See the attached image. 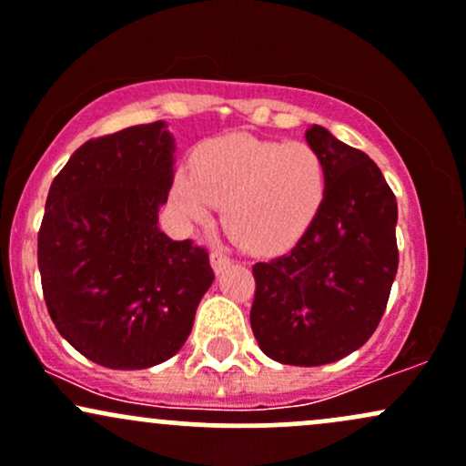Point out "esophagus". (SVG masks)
Instances as JSON below:
<instances>
[{"mask_svg":"<svg viewBox=\"0 0 466 466\" xmlns=\"http://www.w3.org/2000/svg\"><path fill=\"white\" fill-rule=\"evenodd\" d=\"M211 266H213V270H216V275H219L224 268H227V266H231V259H228L224 253H219V250H213Z\"/></svg>","mask_w":466,"mask_h":466,"instance_id":"34e87169","label":"esophagus"}]
</instances>
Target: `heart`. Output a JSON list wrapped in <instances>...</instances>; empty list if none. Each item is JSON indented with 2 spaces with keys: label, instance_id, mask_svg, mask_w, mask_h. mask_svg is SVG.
I'll return each instance as SVG.
<instances>
[{
  "label": "heart",
  "instance_id": "heart-1",
  "mask_svg": "<svg viewBox=\"0 0 466 466\" xmlns=\"http://www.w3.org/2000/svg\"><path fill=\"white\" fill-rule=\"evenodd\" d=\"M328 189L326 165L306 143L228 134L202 143L193 169L180 167L174 200L182 216L205 219L216 202L228 233L247 248L289 247L310 227Z\"/></svg>",
  "mask_w": 466,
  "mask_h": 466
}]
</instances>
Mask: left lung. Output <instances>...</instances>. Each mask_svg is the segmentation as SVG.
<instances>
[{
  "instance_id": "left-lung-1",
  "label": "left lung",
  "mask_w": 466,
  "mask_h": 466,
  "mask_svg": "<svg viewBox=\"0 0 466 466\" xmlns=\"http://www.w3.org/2000/svg\"><path fill=\"white\" fill-rule=\"evenodd\" d=\"M306 140L326 165L323 205L289 253L253 266L250 328L277 363H334L372 337L399 270V207L376 163L321 125Z\"/></svg>"
}]
</instances>
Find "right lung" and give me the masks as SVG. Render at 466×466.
<instances>
[{
    "label": "right lung",
    "mask_w": 466,
    "mask_h": 466,
    "mask_svg": "<svg viewBox=\"0 0 466 466\" xmlns=\"http://www.w3.org/2000/svg\"><path fill=\"white\" fill-rule=\"evenodd\" d=\"M165 120L87 140L52 180L36 242L52 323L83 357L145 370L185 346L213 284L205 248L160 231L174 185Z\"/></svg>",
    "instance_id": "obj_1"
}]
</instances>
